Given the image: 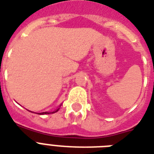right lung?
<instances>
[{
	"label": "right lung",
	"mask_w": 154,
	"mask_h": 154,
	"mask_svg": "<svg viewBox=\"0 0 154 154\" xmlns=\"http://www.w3.org/2000/svg\"><path fill=\"white\" fill-rule=\"evenodd\" d=\"M58 110H59V108H58L57 110L54 111V112H41V113H39V115H43V114H50V113H54V112H58Z\"/></svg>",
	"instance_id": "add662e5"
}]
</instances>
